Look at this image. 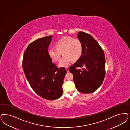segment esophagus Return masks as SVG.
<instances>
[{"mask_svg":"<svg viewBox=\"0 0 130 130\" xmlns=\"http://www.w3.org/2000/svg\"><path fill=\"white\" fill-rule=\"evenodd\" d=\"M65 69L66 70V71H67V72H69V68L68 67H65Z\"/></svg>","mask_w":130,"mask_h":130,"instance_id":"1","label":"esophagus"}]
</instances>
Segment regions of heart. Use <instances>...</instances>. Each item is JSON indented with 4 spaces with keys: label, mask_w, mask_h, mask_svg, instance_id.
I'll return each instance as SVG.
<instances>
[{
    "label": "heart",
    "mask_w": 130,
    "mask_h": 130,
    "mask_svg": "<svg viewBox=\"0 0 130 130\" xmlns=\"http://www.w3.org/2000/svg\"><path fill=\"white\" fill-rule=\"evenodd\" d=\"M56 48H50L48 50L50 58L54 62H58L63 56L59 64V66H65L71 61H76L81 58L83 54V44L79 39L72 36H64L57 41Z\"/></svg>",
    "instance_id": "obj_1"
}]
</instances>
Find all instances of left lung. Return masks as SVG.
Wrapping results in <instances>:
<instances>
[{
    "mask_svg": "<svg viewBox=\"0 0 130 130\" xmlns=\"http://www.w3.org/2000/svg\"><path fill=\"white\" fill-rule=\"evenodd\" d=\"M77 37L83 44V54L69 70L73 75L77 89L84 94L92 93L103 83L106 73L105 55L98 42L89 34L79 31ZM80 67L82 70L78 69Z\"/></svg>",
    "mask_w": 130,
    "mask_h": 130,
    "instance_id": "8db88e82",
    "label": "left lung"
}]
</instances>
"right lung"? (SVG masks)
<instances>
[{"mask_svg": "<svg viewBox=\"0 0 130 130\" xmlns=\"http://www.w3.org/2000/svg\"><path fill=\"white\" fill-rule=\"evenodd\" d=\"M52 36L37 39L25 50L23 68L32 89L43 99L53 100L63 94L62 85L67 71L52 62L48 54Z\"/></svg>", "mask_w": 130, "mask_h": 130, "instance_id": "add662e5", "label": "right lung"}]
</instances>
